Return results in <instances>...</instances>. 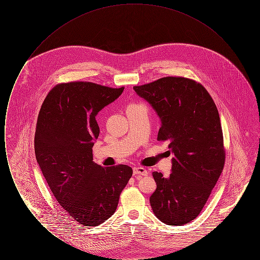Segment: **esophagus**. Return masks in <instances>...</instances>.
Segmentation results:
<instances>
[{"mask_svg": "<svg viewBox=\"0 0 260 260\" xmlns=\"http://www.w3.org/2000/svg\"><path fill=\"white\" fill-rule=\"evenodd\" d=\"M134 174H138V175H147L148 172L144 169V168H141V167H136L134 168Z\"/></svg>", "mask_w": 260, "mask_h": 260, "instance_id": "34e87169", "label": "esophagus"}]
</instances>
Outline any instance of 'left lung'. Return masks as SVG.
I'll return each mask as SVG.
<instances>
[{"label": "left lung", "instance_id": "1", "mask_svg": "<svg viewBox=\"0 0 260 260\" xmlns=\"http://www.w3.org/2000/svg\"><path fill=\"white\" fill-rule=\"evenodd\" d=\"M134 89L157 112L161 122L157 140L169 141L174 155L168 178L152 173L157 188L151 208L161 222L181 226L198 216L222 173L218 110L204 86L184 77H164Z\"/></svg>", "mask_w": 260, "mask_h": 260}]
</instances>
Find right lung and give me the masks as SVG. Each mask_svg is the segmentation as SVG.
I'll return each instance as SVG.
<instances>
[{"label":"right lung","instance_id":"add662e5","mask_svg":"<svg viewBox=\"0 0 260 260\" xmlns=\"http://www.w3.org/2000/svg\"><path fill=\"white\" fill-rule=\"evenodd\" d=\"M124 88L61 83L51 88L39 112L34 140L38 164L60 207L84 226H98L111 216L133 175L128 166L103 168L92 161L99 136L95 116Z\"/></svg>","mask_w":260,"mask_h":260}]
</instances>
